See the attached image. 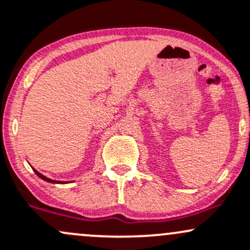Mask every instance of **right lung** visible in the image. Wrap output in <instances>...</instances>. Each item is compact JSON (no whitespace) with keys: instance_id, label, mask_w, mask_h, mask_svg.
Segmentation results:
<instances>
[{"instance_id":"1","label":"right lung","mask_w":250,"mask_h":250,"mask_svg":"<svg viewBox=\"0 0 250 250\" xmlns=\"http://www.w3.org/2000/svg\"><path fill=\"white\" fill-rule=\"evenodd\" d=\"M34 172H35V173H37L38 177H40L41 179L45 180V182H48V183H56V184H62V182H57V180H52V179H49V178H46L45 175H42L41 173H39V172L35 171V169H34Z\"/></svg>"}]
</instances>
